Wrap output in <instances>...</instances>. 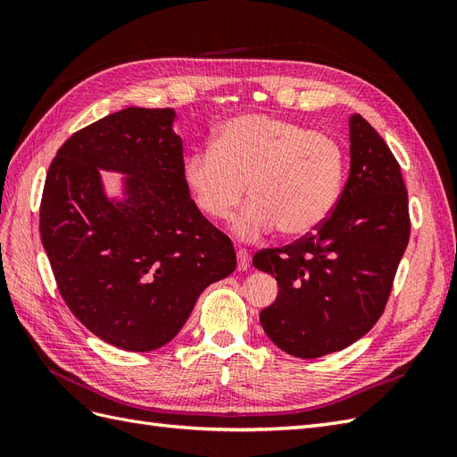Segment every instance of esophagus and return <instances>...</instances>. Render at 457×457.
<instances>
[{
	"mask_svg": "<svg viewBox=\"0 0 457 457\" xmlns=\"http://www.w3.org/2000/svg\"><path fill=\"white\" fill-rule=\"evenodd\" d=\"M237 261H238V270H245L247 267H250V253H247L245 250H238Z\"/></svg>",
	"mask_w": 457,
	"mask_h": 457,
	"instance_id": "34e87169",
	"label": "esophagus"
}]
</instances>
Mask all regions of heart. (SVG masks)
Instances as JSON below:
<instances>
[{"label":"heart","instance_id":"obj_1","mask_svg":"<svg viewBox=\"0 0 457 457\" xmlns=\"http://www.w3.org/2000/svg\"><path fill=\"white\" fill-rule=\"evenodd\" d=\"M345 150L334 137L269 114H240L215 129L213 143L183 160V183L210 219L247 202L230 228L253 240L278 227L303 237L334 212L345 179Z\"/></svg>","mask_w":457,"mask_h":457}]
</instances>
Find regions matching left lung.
Instances as JSON below:
<instances>
[{"instance_id": "1", "label": "left lung", "mask_w": 457, "mask_h": 457, "mask_svg": "<svg viewBox=\"0 0 457 457\" xmlns=\"http://www.w3.org/2000/svg\"><path fill=\"white\" fill-rule=\"evenodd\" d=\"M349 141L351 171L336 210L305 238L253 257L278 282L261 326L297 358H320L368 334L410 238L408 192L393 152L361 114L349 118Z\"/></svg>"}]
</instances>
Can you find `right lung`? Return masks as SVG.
<instances>
[{"label":"right lung","mask_w":457,"mask_h":457,"mask_svg":"<svg viewBox=\"0 0 457 457\" xmlns=\"http://www.w3.org/2000/svg\"><path fill=\"white\" fill-rule=\"evenodd\" d=\"M173 108L131 106L74 133L51 162L41 244L68 309L131 353L170 343L204 289L237 269L227 234L183 183ZM101 170L122 175L105 195Z\"/></svg>","instance_id":"right-lung-1"}]
</instances>
